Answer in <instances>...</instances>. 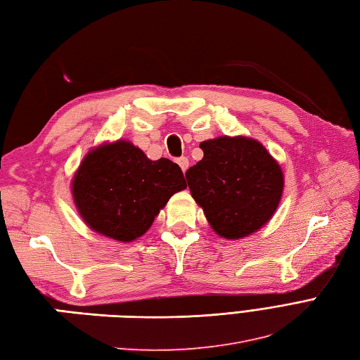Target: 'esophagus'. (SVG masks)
Returning a JSON list of instances; mask_svg holds the SVG:
<instances>
[{
    "label": "esophagus",
    "mask_w": 360,
    "mask_h": 360,
    "mask_svg": "<svg viewBox=\"0 0 360 360\" xmlns=\"http://www.w3.org/2000/svg\"><path fill=\"white\" fill-rule=\"evenodd\" d=\"M177 163H179V166L181 167V171L186 172V169L189 167V160H188V157H180V158H177Z\"/></svg>",
    "instance_id": "1"
}]
</instances>
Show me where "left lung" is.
Masks as SVG:
<instances>
[{"label":"left lung","mask_w":360,"mask_h":360,"mask_svg":"<svg viewBox=\"0 0 360 360\" xmlns=\"http://www.w3.org/2000/svg\"><path fill=\"white\" fill-rule=\"evenodd\" d=\"M200 148L203 158L186 171V180L212 229L226 238L260 229L281 202V166L252 139L219 137Z\"/></svg>","instance_id":"1"}]
</instances>
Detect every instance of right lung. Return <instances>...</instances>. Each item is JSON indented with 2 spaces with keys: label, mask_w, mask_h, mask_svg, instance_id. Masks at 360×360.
Returning <instances> with one entry per match:
<instances>
[{
  "label": "right lung",
  "mask_w": 360,
  "mask_h": 360,
  "mask_svg": "<svg viewBox=\"0 0 360 360\" xmlns=\"http://www.w3.org/2000/svg\"><path fill=\"white\" fill-rule=\"evenodd\" d=\"M185 188L177 163L167 158L153 162L132 143L118 140L84 157L72 194L87 226L131 242L145 234L171 195Z\"/></svg>",
  "instance_id": "right-lung-1"
}]
</instances>
